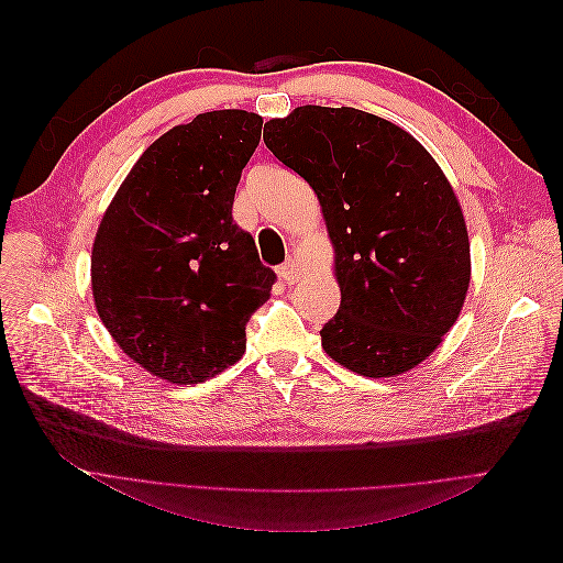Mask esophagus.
<instances>
[{
    "instance_id": "obj_1",
    "label": "esophagus",
    "mask_w": 563,
    "mask_h": 563,
    "mask_svg": "<svg viewBox=\"0 0 563 563\" xmlns=\"http://www.w3.org/2000/svg\"><path fill=\"white\" fill-rule=\"evenodd\" d=\"M277 275H279V279H282L284 284H294V282L298 279L296 263H294V261H288V263L279 265V267H277Z\"/></svg>"
}]
</instances>
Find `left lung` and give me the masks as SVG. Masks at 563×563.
<instances>
[{"mask_svg":"<svg viewBox=\"0 0 563 563\" xmlns=\"http://www.w3.org/2000/svg\"><path fill=\"white\" fill-rule=\"evenodd\" d=\"M263 141L310 183L335 249L331 360L368 378L418 366L449 333L470 286V240L446 176L411 133L354 108H296Z\"/></svg>","mask_w":563,"mask_h":563,"instance_id":"obj_1","label":"left lung"}]
</instances>
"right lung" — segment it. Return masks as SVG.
Segmentation results:
<instances>
[{
  "label": "right lung",
  "instance_id": "1",
  "mask_svg": "<svg viewBox=\"0 0 563 563\" xmlns=\"http://www.w3.org/2000/svg\"><path fill=\"white\" fill-rule=\"evenodd\" d=\"M263 119L213 110L174 126L135 162L93 242L91 286L106 329L133 362L201 383L240 362L246 321L277 275L232 220Z\"/></svg>",
  "mask_w": 563,
  "mask_h": 563
}]
</instances>
